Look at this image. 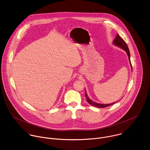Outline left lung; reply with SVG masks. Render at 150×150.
<instances>
[{"label":"left lung","instance_id":"1","mask_svg":"<svg viewBox=\"0 0 150 150\" xmlns=\"http://www.w3.org/2000/svg\"><path fill=\"white\" fill-rule=\"evenodd\" d=\"M113 44H115L116 45L122 48V49H123L125 51H126L127 54V55L129 57V62H130V65L131 67H132V64H131V61H130V51H129V47L126 44V42L124 41V40L119 35V34H117L116 35V37L115 38V39L113 41ZM85 96H86V100H87V102L91 105L95 106V107H97V108H106L108 106H111L112 105H114L115 103H116V102H113L112 103H110V104H100V103H97L96 102H94L93 101L91 100L88 96L87 95V93L86 92V91H85Z\"/></svg>","mask_w":150,"mask_h":150}]
</instances>
